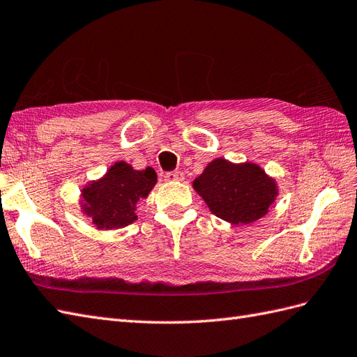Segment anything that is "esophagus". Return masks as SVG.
<instances>
[{"instance_id":"1","label":"esophagus","mask_w":357,"mask_h":357,"mask_svg":"<svg viewBox=\"0 0 357 357\" xmlns=\"http://www.w3.org/2000/svg\"><path fill=\"white\" fill-rule=\"evenodd\" d=\"M166 181H182L184 179V173L182 172H179V170H176V172H167L166 173Z\"/></svg>"}]
</instances>
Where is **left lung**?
<instances>
[{
  "instance_id": "obj_1",
  "label": "left lung",
  "mask_w": 357,
  "mask_h": 357,
  "mask_svg": "<svg viewBox=\"0 0 357 357\" xmlns=\"http://www.w3.org/2000/svg\"><path fill=\"white\" fill-rule=\"evenodd\" d=\"M193 187L217 217L248 225L266 215L276 199V184L257 164H232L223 158L208 164Z\"/></svg>"
}]
</instances>
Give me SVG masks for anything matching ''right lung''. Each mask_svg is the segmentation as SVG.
<instances>
[{
  "label": "right lung",
  "instance_id": "right-lung-1",
  "mask_svg": "<svg viewBox=\"0 0 357 357\" xmlns=\"http://www.w3.org/2000/svg\"><path fill=\"white\" fill-rule=\"evenodd\" d=\"M157 182L152 167L134 170L125 161L116 162L107 175L84 191V209L99 227H123L135 220V204L149 195Z\"/></svg>",
  "mask_w": 357,
  "mask_h": 357
}]
</instances>
